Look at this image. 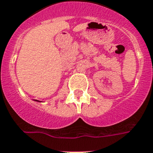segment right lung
Instances as JSON below:
<instances>
[{"label": "right lung", "instance_id": "1", "mask_svg": "<svg viewBox=\"0 0 153 153\" xmlns=\"http://www.w3.org/2000/svg\"><path fill=\"white\" fill-rule=\"evenodd\" d=\"M36 101H38V100H36Z\"/></svg>", "mask_w": 153, "mask_h": 153}]
</instances>
